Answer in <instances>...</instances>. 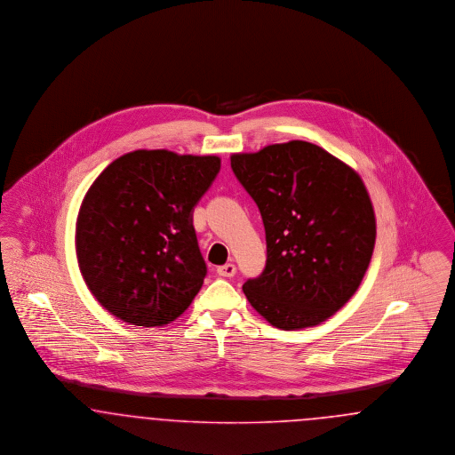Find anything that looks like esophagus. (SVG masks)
<instances>
[{"mask_svg":"<svg viewBox=\"0 0 455 455\" xmlns=\"http://www.w3.org/2000/svg\"><path fill=\"white\" fill-rule=\"evenodd\" d=\"M219 277H235L236 275V267L233 263H226L218 268Z\"/></svg>","mask_w":455,"mask_h":455,"instance_id":"1","label":"esophagus"}]
</instances>
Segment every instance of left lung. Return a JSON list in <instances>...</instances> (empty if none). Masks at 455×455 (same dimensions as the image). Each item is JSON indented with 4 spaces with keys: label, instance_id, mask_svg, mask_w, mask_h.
<instances>
[{
    "label": "left lung",
    "instance_id": "8db88e82",
    "mask_svg": "<svg viewBox=\"0 0 455 455\" xmlns=\"http://www.w3.org/2000/svg\"><path fill=\"white\" fill-rule=\"evenodd\" d=\"M231 168L265 226V270L243 285L250 304L280 330L333 316L355 294L376 244L362 178L306 140L233 155Z\"/></svg>",
    "mask_w": 455,
    "mask_h": 455
}]
</instances>
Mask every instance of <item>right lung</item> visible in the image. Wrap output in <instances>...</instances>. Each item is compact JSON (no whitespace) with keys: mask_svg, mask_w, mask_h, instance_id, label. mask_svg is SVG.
I'll use <instances>...</instances> for the list:
<instances>
[{"mask_svg":"<svg viewBox=\"0 0 455 455\" xmlns=\"http://www.w3.org/2000/svg\"><path fill=\"white\" fill-rule=\"evenodd\" d=\"M219 170L218 156L138 149L93 181L79 207L76 257L110 315L151 328L192 304L207 275L192 216Z\"/></svg>","mask_w":455,"mask_h":455,"instance_id":"right-lung-1","label":"right lung"}]
</instances>
